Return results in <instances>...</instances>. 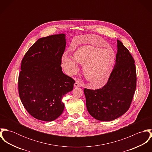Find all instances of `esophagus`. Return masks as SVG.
Masks as SVG:
<instances>
[{
  "mask_svg": "<svg viewBox=\"0 0 152 152\" xmlns=\"http://www.w3.org/2000/svg\"><path fill=\"white\" fill-rule=\"evenodd\" d=\"M74 87H75V88H77V87H81V84H80L79 83L76 82V83L74 84Z\"/></svg>",
  "mask_w": 152,
  "mask_h": 152,
  "instance_id": "obj_1",
  "label": "esophagus"
}]
</instances>
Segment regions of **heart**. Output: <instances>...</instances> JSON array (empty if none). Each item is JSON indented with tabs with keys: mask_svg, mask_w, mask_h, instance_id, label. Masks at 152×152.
I'll return each instance as SVG.
<instances>
[{
	"mask_svg": "<svg viewBox=\"0 0 152 152\" xmlns=\"http://www.w3.org/2000/svg\"><path fill=\"white\" fill-rule=\"evenodd\" d=\"M114 59V53L110 50L84 45L74 52L73 57L64 53L61 65L68 75H73L79 71L78 63L83 64L86 78L96 87H101L108 81Z\"/></svg>",
	"mask_w": 152,
	"mask_h": 152,
	"instance_id": "b5f03b06",
	"label": "heart"
}]
</instances>
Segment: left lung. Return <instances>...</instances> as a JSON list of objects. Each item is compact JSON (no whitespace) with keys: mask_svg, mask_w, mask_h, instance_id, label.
Returning <instances> with one entry per match:
<instances>
[{"mask_svg":"<svg viewBox=\"0 0 152 152\" xmlns=\"http://www.w3.org/2000/svg\"><path fill=\"white\" fill-rule=\"evenodd\" d=\"M136 87L134 59L123 43L117 40L115 64L107 84L98 89L84 90L89 113L101 121L118 118L129 108Z\"/></svg>","mask_w":152,"mask_h":152,"instance_id":"obj_1","label":"left lung"}]
</instances>
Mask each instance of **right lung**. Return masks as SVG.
Masks as SVG:
<instances>
[{"mask_svg": "<svg viewBox=\"0 0 152 152\" xmlns=\"http://www.w3.org/2000/svg\"><path fill=\"white\" fill-rule=\"evenodd\" d=\"M65 34L39 39L22 61L19 92L26 110L34 118L51 122L63 113V96L73 89L75 81L62 71Z\"/></svg>", "mask_w": 152, "mask_h": 152, "instance_id": "1", "label": "right lung"}]
</instances>
